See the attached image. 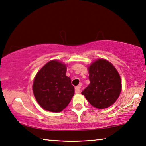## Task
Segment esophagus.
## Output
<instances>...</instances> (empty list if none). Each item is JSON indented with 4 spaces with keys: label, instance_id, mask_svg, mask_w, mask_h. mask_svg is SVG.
<instances>
[{
    "label": "esophagus",
    "instance_id": "34e87169",
    "mask_svg": "<svg viewBox=\"0 0 146 146\" xmlns=\"http://www.w3.org/2000/svg\"><path fill=\"white\" fill-rule=\"evenodd\" d=\"M81 86L79 85V86H77V87H75V93H80V92H81Z\"/></svg>",
    "mask_w": 146,
    "mask_h": 146
}]
</instances>
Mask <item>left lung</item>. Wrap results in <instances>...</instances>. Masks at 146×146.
Listing matches in <instances>:
<instances>
[{"instance_id": "8db88e82", "label": "left lung", "mask_w": 146, "mask_h": 146, "mask_svg": "<svg viewBox=\"0 0 146 146\" xmlns=\"http://www.w3.org/2000/svg\"><path fill=\"white\" fill-rule=\"evenodd\" d=\"M90 84L81 94L99 109L108 108L118 99L122 89L120 75L109 61L98 59L89 67Z\"/></svg>"}]
</instances>
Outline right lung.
Here are the masks:
<instances>
[{"label":"right lung","instance_id":"add662e5","mask_svg":"<svg viewBox=\"0 0 146 146\" xmlns=\"http://www.w3.org/2000/svg\"><path fill=\"white\" fill-rule=\"evenodd\" d=\"M66 65L52 60L36 74L33 83V93L44 110L59 112L70 102L75 89L71 79L66 76Z\"/></svg>","mask_w":146,"mask_h":146}]
</instances>
